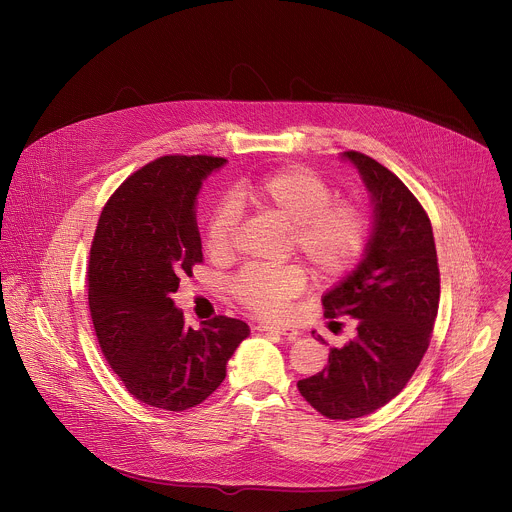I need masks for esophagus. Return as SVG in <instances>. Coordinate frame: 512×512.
Returning <instances> with one entry per match:
<instances>
[{
  "label": "esophagus",
  "mask_w": 512,
  "mask_h": 512,
  "mask_svg": "<svg viewBox=\"0 0 512 512\" xmlns=\"http://www.w3.org/2000/svg\"><path fill=\"white\" fill-rule=\"evenodd\" d=\"M258 332H268V334H278V336H288V338H298L300 332L292 330L288 326H278V324H268V322H260L256 326Z\"/></svg>",
  "instance_id": "1"
}]
</instances>
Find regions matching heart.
Instances as JSON below:
<instances>
[{"instance_id": "1", "label": "heart", "mask_w": 512, "mask_h": 512, "mask_svg": "<svg viewBox=\"0 0 512 512\" xmlns=\"http://www.w3.org/2000/svg\"><path fill=\"white\" fill-rule=\"evenodd\" d=\"M238 196L256 208L274 212L292 224V246L308 260L318 280L347 276L363 258L371 234L365 206L351 198H334L326 178L306 167H284L256 180L242 182ZM238 208L222 198L204 226V244L214 258L234 250ZM308 286L302 264L248 266L232 282V296L264 318H282L290 302Z\"/></svg>"}]
</instances>
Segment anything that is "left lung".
Instances as JSON below:
<instances>
[{"label":"left lung","instance_id":"1","mask_svg":"<svg viewBox=\"0 0 512 512\" xmlns=\"http://www.w3.org/2000/svg\"><path fill=\"white\" fill-rule=\"evenodd\" d=\"M343 155L371 192L375 220L365 258L322 304L330 320L353 318L357 336L332 347L328 365L300 379L298 391L324 417L347 421L389 403L419 367L439 310L441 276L431 220L415 194L371 157Z\"/></svg>","mask_w":512,"mask_h":512}]
</instances>
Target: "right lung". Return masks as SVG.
Masks as SVG:
<instances>
[{"label": "right lung", "instance_id": "obj_1", "mask_svg": "<svg viewBox=\"0 0 512 512\" xmlns=\"http://www.w3.org/2000/svg\"><path fill=\"white\" fill-rule=\"evenodd\" d=\"M226 159L167 155L133 172L101 210L91 242L87 292L99 347L139 401L186 411L210 397L250 330L214 316L184 326L171 294L202 262L194 200Z\"/></svg>", "mask_w": 512, "mask_h": 512}]
</instances>
